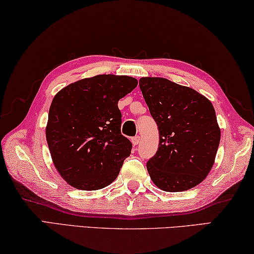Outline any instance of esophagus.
<instances>
[{"instance_id": "1", "label": "esophagus", "mask_w": 254, "mask_h": 254, "mask_svg": "<svg viewBox=\"0 0 254 254\" xmlns=\"http://www.w3.org/2000/svg\"><path fill=\"white\" fill-rule=\"evenodd\" d=\"M139 142H140V137L139 136H135V137H132V138H131V143H132V145H134V146L138 145Z\"/></svg>"}]
</instances>
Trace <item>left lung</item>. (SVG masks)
Wrapping results in <instances>:
<instances>
[{
	"label": "left lung",
	"instance_id": "8db88e82",
	"mask_svg": "<svg viewBox=\"0 0 254 254\" xmlns=\"http://www.w3.org/2000/svg\"><path fill=\"white\" fill-rule=\"evenodd\" d=\"M139 88L160 132L159 149L146 164L153 184L168 192L198 186L213 168L221 140L210 100L164 77H142Z\"/></svg>",
	"mask_w": 254,
	"mask_h": 254
}]
</instances>
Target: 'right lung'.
Masks as SVG:
<instances>
[{
	"label": "right lung",
	"instance_id": "add662e5",
	"mask_svg": "<svg viewBox=\"0 0 254 254\" xmlns=\"http://www.w3.org/2000/svg\"><path fill=\"white\" fill-rule=\"evenodd\" d=\"M137 83L131 76L102 74L70 83L54 97L46 139L57 172L69 186L98 190L118 177L131 151L120 132L118 101Z\"/></svg>",
	"mask_w": 254,
	"mask_h": 254
}]
</instances>
